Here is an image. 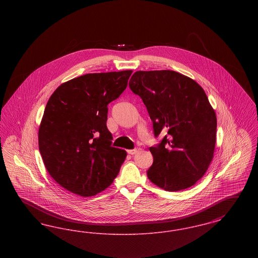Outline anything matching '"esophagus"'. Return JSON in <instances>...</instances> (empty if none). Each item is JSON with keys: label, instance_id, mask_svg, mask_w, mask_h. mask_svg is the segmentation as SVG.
Listing matches in <instances>:
<instances>
[{"label": "esophagus", "instance_id": "obj_1", "mask_svg": "<svg viewBox=\"0 0 258 258\" xmlns=\"http://www.w3.org/2000/svg\"><path fill=\"white\" fill-rule=\"evenodd\" d=\"M137 151H138V149H133V150H127V154H130V155H135L137 153Z\"/></svg>", "mask_w": 258, "mask_h": 258}]
</instances>
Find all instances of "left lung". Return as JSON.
I'll use <instances>...</instances> for the list:
<instances>
[{"label": "left lung", "mask_w": 258, "mask_h": 258, "mask_svg": "<svg viewBox=\"0 0 258 258\" xmlns=\"http://www.w3.org/2000/svg\"><path fill=\"white\" fill-rule=\"evenodd\" d=\"M130 88L142 98L155 136L167 134L150 148L149 180L167 191L197 184L214 158L217 135V116L202 87L177 72L139 71Z\"/></svg>", "instance_id": "obj_1"}]
</instances>
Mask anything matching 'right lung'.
<instances>
[{"label":"right lung","mask_w":258,"mask_h":258,"mask_svg":"<svg viewBox=\"0 0 258 258\" xmlns=\"http://www.w3.org/2000/svg\"><path fill=\"white\" fill-rule=\"evenodd\" d=\"M133 71L88 74L50 97L38 128V148L50 176L67 190L88 197L108 187L126 152L111 146L107 105L127 86Z\"/></svg>","instance_id":"obj_1"}]
</instances>
